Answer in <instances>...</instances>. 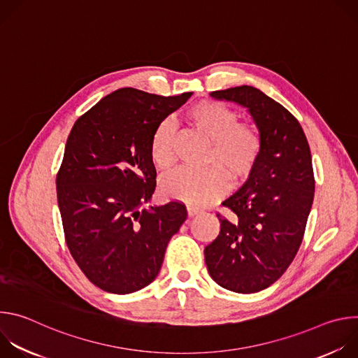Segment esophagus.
Segmentation results:
<instances>
[{
	"instance_id": "1",
	"label": "esophagus",
	"mask_w": 358,
	"mask_h": 358,
	"mask_svg": "<svg viewBox=\"0 0 358 358\" xmlns=\"http://www.w3.org/2000/svg\"><path fill=\"white\" fill-rule=\"evenodd\" d=\"M201 211L198 210V208H195V207H187V214H188V217H194V215H196V214H199Z\"/></svg>"
}]
</instances>
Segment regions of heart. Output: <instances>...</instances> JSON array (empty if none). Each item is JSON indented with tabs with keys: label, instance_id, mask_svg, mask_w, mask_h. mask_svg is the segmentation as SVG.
Masks as SVG:
<instances>
[{
	"label": "heart",
	"instance_id": "obj_1",
	"mask_svg": "<svg viewBox=\"0 0 358 358\" xmlns=\"http://www.w3.org/2000/svg\"><path fill=\"white\" fill-rule=\"evenodd\" d=\"M188 123L210 143L206 170H180L167 177L162 185L166 196L184 201L192 207H206L228 189V178L234 182L246 180L258 164L262 137L252 123L238 122V115L217 101H201L187 112ZM150 155L155 166L169 171L176 163L173 127L162 123L152 133Z\"/></svg>",
	"mask_w": 358,
	"mask_h": 358
}]
</instances>
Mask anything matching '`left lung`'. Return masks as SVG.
Here are the masks:
<instances>
[{
  "label": "left lung",
  "instance_id": "1",
  "mask_svg": "<svg viewBox=\"0 0 358 358\" xmlns=\"http://www.w3.org/2000/svg\"><path fill=\"white\" fill-rule=\"evenodd\" d=\"M210 94L248 109L262 151L246 182L222 202L234 218L218 214L220 235L203 257L220 286L255 293L286 272L303 241L315 196L310 147L297 119L259 89L243 85Z\"/></svg>",
  "mask_w": 358,
  "mask_h": 358
}]
</instances>
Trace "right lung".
<instances>
[{"instance_id":"obj_1","label":"right lung","mask_w":358,"mask_h":358,"mask_svg":"<svg viewBox=\"0 0 358 358\" xmlns=\"http://www.w3.org/2000/svg\"><path fill=\"white\" fill-rule=\"evenodd\" d=\"M191 94L122 87L71 130L57 176L58 206L75 262L101 290L127 294L150 285L187 218L178 201L150 208L144 203L156 189L152 133Z\"/></svg>"}]
</instances>
